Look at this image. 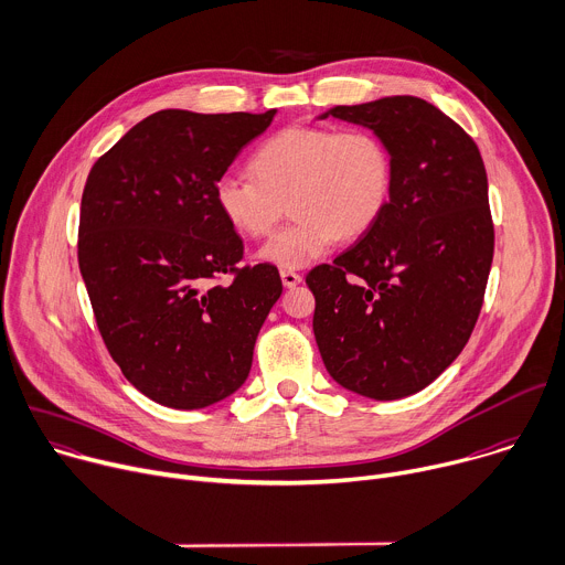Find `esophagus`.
I'll list each match as a JSON object with an SVG mask.
<instances>
[{"instance_id": "esophagus-1", "label": "esophagus", "mask_w": 565, "mask_h": 565, "mask_svg": "<svg viewBox=\"0 0 565 565\" xmlns=\"http://www.w3.org/2000/svg\"><path fill=\"white\" fill-rule=\"evenodd\" d=\"M280 278H282V285H285V287H296V285H300V282H302V276H300V274H296V271H287V269H282V271H280Z\"/></svg>"}]
</instances>
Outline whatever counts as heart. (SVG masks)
I'll return each mask as SVG.
<instances>
[{
    "label": "heart",
    "instance_id": "b5f03b06",
    "mask_svg": "<svg viewBox=\"0 0 565 565\" xmlns=\"http://www.w3.org/2000/svg\"><path fill=\"white\" fill-rule=\"evenodd\" d=\"M252 173H222L213 204L234 232L263 238L289 200L296 217L258 252L263 263L287 271L311 265L338 238L367 234L394 189L392 149L370 129H282L258 147Z\"/></svg>",
    "mask_w": 565,
    "mask_h": 565
}]
</instances>
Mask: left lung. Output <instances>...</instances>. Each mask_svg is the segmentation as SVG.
Instances as JSON below:
<instances>
[{"label":"left lung","mask_w":565,"mask_h":565,"mask_svg":"<svg viewBox=\"0 0 565 565\" xmlns=\"http://www.w3.org/2000/svg\"><path fill=\"white\" fill-rule=\"evenodd\" d=\"M392 149L387 209L333 265L307 274L329 376L374 401L438 379L477 324L494 254L488 175L475 140L434 104L392 95L333 106Z\"/></svg>","instance_id":"8db88e82"}]
</instances>
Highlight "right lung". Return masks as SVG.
Returning <instances> with one entry per match:
<instances>
[{"label":"right lung","instance_id":"1","mask_svg":"<svg viewBox=\"0 0 565 565\" xmlns=\"http://www.w3.org/2000/svg\"><path fill=\"white\" fill-rule=\"evenodd\" d=\"M274 116L164 108L86 178L77 260L97 329L127 381L164 407L232 396L282 294L274 265L236 267L243 238L213 204V182ZM224 273L233 280L217 284Z\"/></svg>","mask_w":565,"mask_h":565}]
</instances>
